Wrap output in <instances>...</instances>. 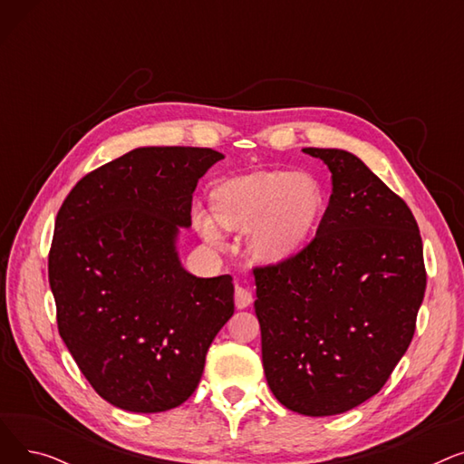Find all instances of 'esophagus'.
I'll return each mask as SVG.
<instances>
[{"mask_svg": "<svg viewBox=\"0 0 464 464\" xmlns=\"http://www.w3.org/2000/svg\"><path fill=\"white\" fill-rule=\"evenodd\" d=\"M252 301H254V297H252V294H250L248 289L240 287V285L235 287V306H237L238 310L248 308V306L252 304Z\"/></svg>", "mask_w": 464, "mask_h": 464, "instance_id": "34e87169", "label": "esophagus"}]
</instances>
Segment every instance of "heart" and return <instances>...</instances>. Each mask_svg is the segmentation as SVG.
<instances>
[{"instance_id": "1", "label": "heart", "mask_w": 464, "mask_h": 464, "mask_svg": "<svg viewBox=\"0 0 464 464\" xmlns=\"http://www.w3.org/2000/svg\"><path fill=\"white\" fill-rule=\"evenodd\" d=\"M325 207L322 184L306 173L257 169L219 182L210 191L212 219L195 212L199 233L218 245L216 225L233 233H248L252 257L276 265L294 256L308 238Z\"/></svg>"}]
</instances>
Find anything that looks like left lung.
Segmentation results:
<instances>
[{"instance_id":"8db88e82","label":"left lung","mask_w":464,"mask_h":464,"mask_svg":"<svg viewBox=\"0 0 464 464\" xmlns=\"http://www.w3.org/2000/svg\"><path fill=\"white\" fill-rule=\"evenodd\" d=\"M333 175L314 240L256 269L261 355L273 395L303 416L344 413L374 397L406 353L427 275L406 203L355 154L303 149Z\"/></svg>"}]
</instances>
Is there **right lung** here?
<instances>
[{"instance_id":"obj_1","label":"right lung","mask_w":464,"mask_h":464,"mask_svg":"<svg viewBox=\"0 0 464 464\" xmlns=\"http://www.w3.org/2000/svg\"><path fill=\"white\" fill-rule=\"evenodd\" d=\"M224 158L142 146L79 180L56 216L48 282L58 331L116 408L156 413L188 401L233 315V278L195 276L179 254L191 195Z\"/></svg>"}]
</instances>
